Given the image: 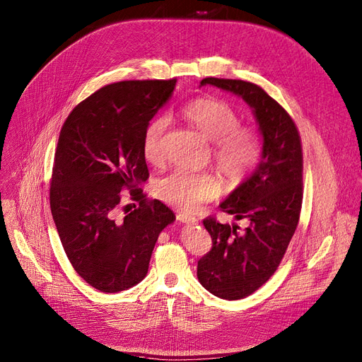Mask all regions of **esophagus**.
Returning a JSON list of instances; mask_svg holds the SVG:
<instances>
[{
    "label": "esophagus",
    "instance_id": "obj_1",
    "mask_svg": "<svg viewBox=\"0 0 362 362\" xmlns=\"http://www.w3.org/2000/svg\"><path fill=\"white\" fill-rule=\"evenodd\" d=\"M176 218H177L180 223H186V224H197V223H198V218H197V217L185 214V213H179V214L176 216Z\"/></svg>",
    "mask_w": 362,
    "mask_h": 362
}]
</instances>
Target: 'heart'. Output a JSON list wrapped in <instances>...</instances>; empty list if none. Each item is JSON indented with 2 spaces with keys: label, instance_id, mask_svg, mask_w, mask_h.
Wrapping results in <instances>:
<instances>
[{
  "label": "heart",
  "instance_id": "obj_1",
  "mask_svg": "<svg viewBox=\"0 0 362 362\" xmlns=\"http://www.w3.org/2000/svg\"><path fill=\"white\" fill-rule=\"evenodd\" d=\"M183 116L214 142V161L230 183H239L257 167L262 145L255 129L240 126V116L227 103L217 98H198L183 108ZM168 117L157 116L146 124L142 135V154L151 164L165 157ZM220 192L218 180L210 173L177 170L157 185V195L182 211H194L214 199Z\"/></svg>",
  "mask_w": 362,
  "mask_h": 362
}]
</instances>
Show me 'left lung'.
Instances as JSON below:
<instances>
[{"instance_id":"8db88e82","label":"left lung","mask_w":362,"mask_h":362,"mask_svg":"<svg viewBox=\"0 0 362 362\" xmlns=\"http://www.w3.org/2000/svg\"><path fill=\"white\" fill-rule=\"evenodd\" d=\"M233 92L255 114L262 135V154L254 173L220 204L221 211L250 221L245 230L204 220L213 246L198 261V280L213 295L236 300L250 296L280 265L299 223L303 158L298 127L289 112L255 83L239 79L205 78Z\"/></svg>"}]
</instances>
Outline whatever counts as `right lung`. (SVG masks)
<instances>
[{
  "mask_svg": "<svg viewBox=\"0 0 362 362\" xmlns=\"http://www.w3.org/2000/svg\"><path fill=\"white\" fill-rule=\"evenodd\" d=\"M176 82L107 85L76 105L62 127L49 187L51 214L73 269L101 292H122L144 280L158 235L176 220L167 205L148 199L141 189L149 177L144 130ZM123 188L140 204L130 212L122 206Z\"/></svg>",
  "mask_w": 362,
  "mask_h": 362,
  "instance_id": "obj_1",
  "label": "right lung"
}]
</instances>
